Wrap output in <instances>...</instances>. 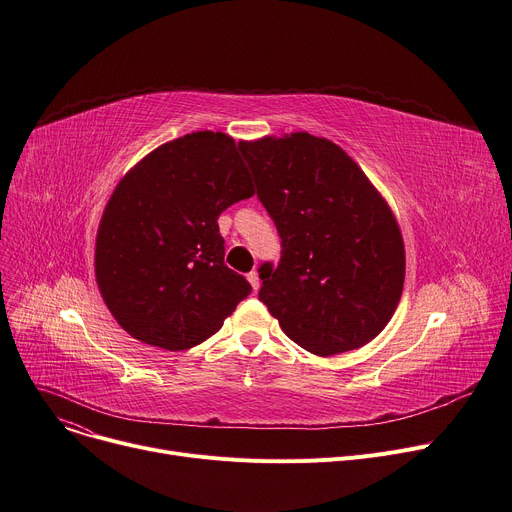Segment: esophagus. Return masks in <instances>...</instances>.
<instances>
[{"label":"esophagus","mask_w":512,"mask_h":512,"mask_svg":"<svg viewBox=\"0 0 512 512\" xmlns=\"http://www.w3.org/2000/svg\"><path fill=\"white\" fill-rule=\"evenodd\" d=\"M247 278H249V282H251L253 290L257 292V290H259V286H261V280H259V274H257V269H253V271H251V274H247Z\"/></svg>","instance_id":"34e87169"}]
</instances>
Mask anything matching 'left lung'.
Segmentation results:
<instances>
[{
  "instance_id": "left-lung-1",
  "label": "left lung",
  "mask_w": 512,
  "mask_h": 512,
  "mask_svg": "<svg viewBox=\"0 0 512 512\" xmlns=\"http://www.w3.org/2000/svg\"><path fill=\"white\" fill-rule=\"evenodd\" d=\"M282 238L261 263L259 300L317 356L368 344L393 317L405 278L399 226L358 164L311 133L238 144Z\"/></svg>"
}]
</instances>
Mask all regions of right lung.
Listing matches in <instances>:
<instances>
[{"label":"right lung","mask_w":512,"mask_h":512,"mask_svg":"<svg viewBox=\"0 0 512 512\" xmlns=\"http://www.w3.org/2000/svg\"><path fill=\"white\" fill-rule=\"evenodd\" d=\"M232 138L187 133L150 152L113 191L96 234V282L117 323L170 352L206 342L251 294L224 263L220 214L251 197Z\"/></svg>","instance_id":"add662e5"}]
</instances>
